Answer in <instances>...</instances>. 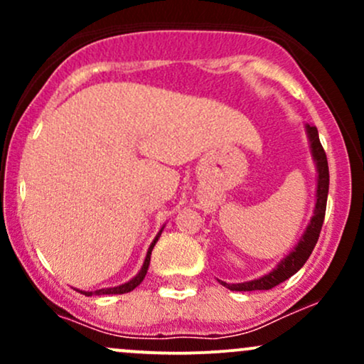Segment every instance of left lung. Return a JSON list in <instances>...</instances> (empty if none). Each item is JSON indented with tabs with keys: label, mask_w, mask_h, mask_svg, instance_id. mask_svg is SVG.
<instances>
[{
	"label": "left lung",
	"mask_w": 364,
	"mask_h": 364,
	"mask_svg": "<svg viewBox=\"0 0 364 364\" xmlns=\"http://www.w3.org/2000/svg\"><path fill=\"white\" fill-rule=\"evenodd\" d=\"M306 128V136L308 141H310V150L313 162L316 166V202L315 208H313V215L308 223L306 229H304L303 236L299 237L298 245L291 250L289 255L282 258L281 262L277 263V267L272 270V272L262 275V277L253 279V281L246 282H237V284H228L224 281H219L224 287L231 291H267L272 289V287L277 286L284 281L294 275L299 269L306 263L308 258L315 248L316 241H318L321 224H323L325 217V208H327V195H328V162L327 156H325V150L321 147L320 139H318V129L313 124L306 123L304 124Z\"/></svg>",
	"instance_id": "1"
}]
</instances>
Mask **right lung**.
I'll use <instances>...</instances> for the list:
<instances>
[{
	"label": "right lung",
	"instance_id": "right-lung-1",
	"mask_svg": "<svg viewBox=\"0 0 364 364\" xmlns=\"http://www.w3.org/2000/svg\"><path fill=\"white\" fill-rule=\"evenodd\" d=\"M162 229H164V225H162L161 231L157 232V236L154 237V241H152V243H150L149 250H147V257H145V260H144V265H141L140 272L136 274L135 277L129 279L128 282L121 284V286H116V287H104V289H97V291H80V289H77V291H80L82 294H85V296H92V294H95V296H102V294H124V292L133 291L136 286H140L141 281H144V279H145V275H147V270H149V265H150V255H152L154 246H156V243L159 241V237H161Z\"/></svg>",
	"mask_w": 364,
	"mask_h": 364
}]
</instances>
